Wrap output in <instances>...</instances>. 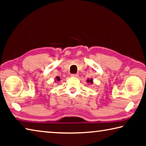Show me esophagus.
<instances>
[{
	"mask_svg": "<svg viewBox=\"0 0 146 146\" xmlns=\"http://www.w3.org/2000/svg\"><path fill=\"white\" fill-rule=\"evenodd\" d=\"M71 76H73V77H77V76H78V74H71Z\"/></svg>",
	"mask_w": 146,
	"mask_h": 146,
	"instance_id": "1",
	"label": "esophagus"
}]
</instances>
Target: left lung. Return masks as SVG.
<instances>
[{"label":"left lung","mask_w":146,"mask_h":146,"mask_svg":"<svg viewBox=\"0 0 146 146\" xmlns=\"http://www.w3.org/2000/svg\"><path fill=\"white\" fill-rule=\"evenodd\" d=\"M88 82H90V83H92V80H88Z\"/></svg>","instance_id":"obj_1"}]
</instances>
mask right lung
<instances>
[{
    "instance_id": "1",
    "label": "right lung",
    "mask_w": 146,
    "mask_h": 146,
    "mask_svg": "<svg viewBox=\"0 0 146 146\" xmlns=\"http://www.w3.org/2000/svg\"><path fill=\"white\" fill-rule=\"evenodd\" d=\"M56 80H57V81L60 80V77H59V76H56Z\"/></svg>"
}]
</instances>
